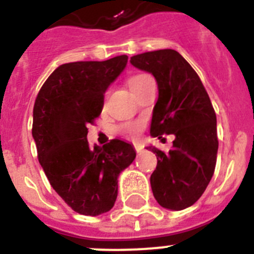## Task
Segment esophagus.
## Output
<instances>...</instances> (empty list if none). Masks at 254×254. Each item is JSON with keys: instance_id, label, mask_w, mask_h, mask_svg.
Instances as JSON below:
<instances>
[{"instance_id": "obj_1", "label": "esophagus", "mask_w": 254, "mask_h": 254, "mask_svg": "<svg viewBox=\"0 0 254 254\" xmlns=\"http://www.w3.org/2000/svg\"><path fill=\"white\" fill-rule=\"evenodd\" d=\"M133 147H134V150H136V151H137V152H141L143 150V146H142V145H141V143H134Z\"/></svg>"}]
</instances>
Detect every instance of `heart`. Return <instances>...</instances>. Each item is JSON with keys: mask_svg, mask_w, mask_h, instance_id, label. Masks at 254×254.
Segmentation results:
<instances>
[{"mask_svg": "<svg viewBox=\"0 0 254 254\" xmlns=\"http://www.w3.org/2000/svg\"><path fill=\"white\" fill-rule=\"evenodd\" d=\"M147 77V75H143V73H137V75H133L128 78V86L131 87V90L136 91L138 89L142 81ZM141 128H142V121H131V122H125L121 126H118V132L122 133L125 137L127 138H134L138 137L140 134Z\"/></svg>", "mask_w": 254, "mask_h": 254, "instance_id": "heart-1", "label": "heart"}]
</instances>
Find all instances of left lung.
Returning <instances> with one entry per match:
<instances>
[{"mask_svg":"<svg viewBox=\"0 0 254 254\" xmlns=\"http://www.w3.org/2000/svg\"><path fill=\"white\" fill-rule=\"evenodd\" d=\"M137 68L152 73L159 87L150 133L174 134L173 149L156 155L150 177L155 199L169 210H183L202 196L216 165V114L201 78L174 49L145 52L131 57Z\"/></svg>","mask_w":254,"mask_h":254,"instance_id":"left-lung-1","label":"left lung"}]
</instances>
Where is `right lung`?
<instances>
[{"label": "right lung", "instance_id": "right-lung-1", "mask_svg": "<svg viewBox=\"0 0 254 254\" xmlns=\"http://www.w3.org/2000/svg\"><path fill=\"white\" fill-rule=\"evenodd\" d=\"M128 57L61 64L40 87L31 133L39 163L53 190L73 211L96 216L111 210L118 176L136 158L129 143L111 140L90 147L87 126L100 116L104 93Z\"/></svg>", "mask_w": 254, "mask_h": 254}]
</instances>
